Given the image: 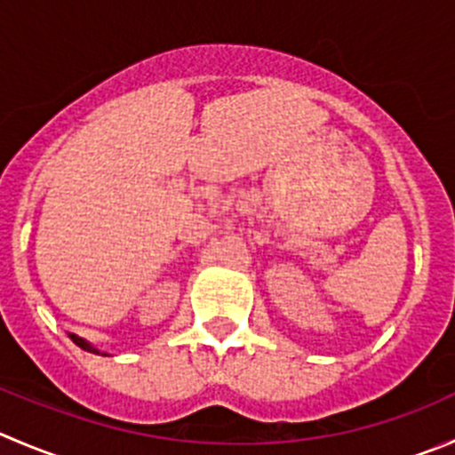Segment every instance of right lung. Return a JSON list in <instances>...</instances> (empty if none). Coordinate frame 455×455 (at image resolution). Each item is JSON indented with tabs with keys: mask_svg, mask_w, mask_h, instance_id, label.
<instances>
[{
	"mask_svg": "<svg viewBox=\"0 0 455 455\" xmlns=\"http://www.w3.org/2000/svg\"><path fill=\"white\" fill-rule=\"evenodd\" d=\"M70 339H73V342H75V345H77V347H82L84 351H91V354H100V351H97L95 347H92V345H88L86 339L77 338V335H75V333H70ZM101 355H106V354H101Z\"/></svg>",
	"mask_w": 455,
	"mask_h": 455,
	"instance_id": "1",
	"label": "right lung"
}]
</instances>
